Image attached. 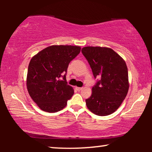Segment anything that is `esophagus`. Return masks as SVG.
<instances>
[{"label": "esophagus", "mask_w": 152, "mask_h": 152, "mask_svg": "<svg viewBox=\"0 0 152 152\" xmlns=\"http://www.w3.org/2000/svg\"><path fill=\"white\" fill-rule=\"evenodd\" d=\"M76 89L78 91H81L82 89V87H76Z\"/></svg>", "instance_id": "obj_1"}]
</instances>
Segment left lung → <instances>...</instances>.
<instances>
[{"label":"left lung","instance_id":"1","mask_svg":"<svg viewBox=\"0 0 152 152\" xmlns=\"http://www.w3.org/2000/svg\"><path fill=\"white\" fill-rule=\"evenodd\" d=\"M95 78L97 80L92 94L86 99L88 109L95 115L105 116L117 110L129 90L128 69L125 61L115 51L105 47L82 49Z\"/></svg>","mask_w":152,"mask_h":152}]
</instances>
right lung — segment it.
<instances>
[{"instance_id":"obj_1","label":"right lung","mask_w":152,"mask_h":152,"mask_svg":"<svg viewBox=\"0 0 152 152\" xmlns=\"http://www.w3.org/2000/svg\"><path fill=\"white\" fill-rule=\"evenodd\" d=\"M80 50V47L74 45H51L31 59L27 88L31 98L41 110L56 113L67 105L74 91L66 82V72L70 62Z\"/></svg>"}]
</instances>
